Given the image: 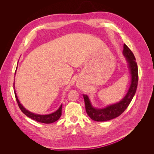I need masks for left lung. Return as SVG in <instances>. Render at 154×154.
Returning a JSON list of instances; mask_svg holds the SVG:
<instances>
[{
    "label": "left lung",
    "instance_id": "8db88e82",
    "mask_svg": "<svg viewBox=\"0 0 154 154\" xmlns=\"http://www.w3.org/2000/svg\"><path fill=\"white\" fill-rule=\"evenodd\" d=\"M123 54L128 63V67L131 75V83L127 94L118 103L109 105L103 109H96L91 104L88 96L83 94L87 114L96 122H106L118 117L127 108L136 94L138 83V69L136 58L131 50L125 44Z\"/></svg>",
    "mask_w": 154,
    "mask_h": 154
}]
</instances>
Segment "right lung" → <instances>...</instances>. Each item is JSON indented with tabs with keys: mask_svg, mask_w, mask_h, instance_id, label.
<instances>
[{
	"mask_svg": "<svg viewBox=\"0 0 154 154\" xmlns=\"http://www.w3.org/2000/svg\"><path fill=\"white\" fill-rule=\"evenodd\" d=\"M16 72V71H15ZM14 89H15V82H14ZM14 92H15V95L16 97V100L18 103V106H19L20 109L21 111L24 113L25 115H26L27 117L30 118L31 119H33L37 122H40V123H52L55 122H57V120H58L60 118V116L62 115V104L60 105L59 107V109L56 110L54 112L50 114H47V115H40V114H36L35 113H32L31 112L26 110L23 105L20 103V102L19 101L18 99V97L17 95V93L15 90H14Z\"/></svg>",
	"mask_w": 154,
	"mask_h": 154,
	"instance_id": "obj_1",
	"label": "right lung"
}]
</instances>
